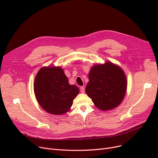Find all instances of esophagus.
Returning <instances> with one entry per match:
<instances>
[{"label": "esophagus", "instance_id": "esophagus-1", "mask_svg": "<svg viewBox=\"0 0 158 158\" xmlns=\"http://www.w3.org/2000/svg\"><path fill=\"white\" fill-rule=\"evenodd\" d=\"M80 92H81V93H85V86H81V88H80Z\"/></svg>", "mask_w": 158, "mask_h": 158}]
</instances>
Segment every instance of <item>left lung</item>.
Instances as JSON below:
<instances>
[{
	"label": "left lung",
	"instance_id": "left-lung-1",
	"mask_svg": "<svg viewBox=\"0 0 158 158\" xmlns=\"http://www.w3.org/2000/svg\"><path fill=\"white\" fill-rule=\"evenodd\" d=\"M88 77L86 93L98 109L110 110L121 104L126 94L127 78L119 66L109 61L96 64Z\"/></svg>",
	"mask_w": 158,
	"mask_h": 158
}]
</instances>
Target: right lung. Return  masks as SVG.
Returning <instances> with one entry per match:
<instances>
[{
  "instance_id": "right-lung-1",
  "label": "right lung",
  "mask_w": 158,
  "mask_h": 158,
  "mask_svg": "<svg viewBox=\"0 0 158 158\" xmlns=\"http://www.w3.org/2000/svg\"><path fill=\"white\" fill-rule=\"evenodd\" d=\"M34 92L36 100L47 113L60 115L70 111L79 88L71 85L60 66H44L35 79Z\"/></svg>"
}]
</instances>
